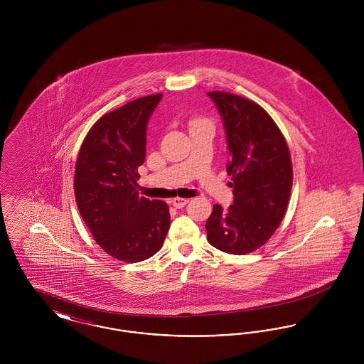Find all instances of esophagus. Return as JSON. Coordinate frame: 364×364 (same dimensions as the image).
I'll return each instance as SVG.
<instances>
[{
  "label": "esophagus",
  "mask_w": 364,
  "mask_h": 364,
  "mask_svg": "<svg viewBox=\"0 0 364 364\" xmlns=\"http://www.w3.org/2000/svg\"><path fill=\"white\" fill-rule=\"evenodd\" d=\"M188 203V199H183V198H174L172 199V205L176 208H184Z\"/></svg>",
  "instance_id": "1"
}]
</instances>
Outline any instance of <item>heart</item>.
Instances as JSON below:
<instances>
[{
	"label": "heart",
	"instance_id": "obj_1",
	"mask_svg": "<svg viewBox=\"0 0 364 364\" xmlns=\"http://www.w3.org/2000/svg\"><path fill=\"white\" fill-rule=\"evenodd\" d=\"M196 122H198V120H196Z\"/></svg>",
	"mask_w": 364,
	"mask_h": 364
}]
</instances>
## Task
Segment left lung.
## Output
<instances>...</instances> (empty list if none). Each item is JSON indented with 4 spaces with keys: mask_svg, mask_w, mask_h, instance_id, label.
<instances>
[{
    "mask_svg": "<svg viewBox=\"0 0 364 364\" xmlns=\"http://www.w3.org/2000/svg\"><path fill=\"white\" fill-rule=\"evenodd\" d=\"M226 129L228 174L233 205L213 206L208 240L220 251L244 255L276 232L289 203L294 181L291 153L277 124L260 105L225 91H210Z\"/></svg>",
    "mask_w": 364,
    "mask_h": 364,
    "instance_id": "1",
    "label": "left lung"
}]
</instances>
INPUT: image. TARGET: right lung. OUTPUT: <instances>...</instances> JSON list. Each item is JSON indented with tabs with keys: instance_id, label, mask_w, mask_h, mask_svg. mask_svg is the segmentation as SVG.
Instances as JSON below:
<instances>
[{
	"instance_id": "right-lung-1",
	"label": "right lung",
	"mask_w": 364,
	"mask_h": 364,
	"mask_svg": "<svg viewBox=\"0 0 364 364\" xmlns=\"http://www.w3.org/2000/svg\"><path fill=\"white\" fill-rule=\"evenodd\" d=\"M161 98L141 97L104 114L88 131L76 161L73 188L83 221L106 254L128 263L156 254L171 226L169 206L136 191L147 122Z\"/></svg>"
}]
</instances>
